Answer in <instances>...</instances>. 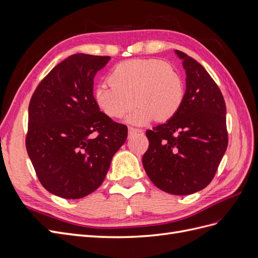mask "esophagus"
I'll return each instance as SVG.
<instances>
[{
    "instance_id": "34e87169",
    "label": "esophagus",
    "mask_w": 258,
    "mask_h": 258,
    "mask_svg": "<svg viewBox=\"0 0 258 258\" xmlns=\"http://www.w3.org/2000/svg\"><path fill=\"white\" fill-rule=\"evenodd\" d=\"M138 132H141V130H140V129H137V128H134V127H129V129H128L129 137H131V136H134V135L138 134Z\"/></svg>"
}]
</instances>
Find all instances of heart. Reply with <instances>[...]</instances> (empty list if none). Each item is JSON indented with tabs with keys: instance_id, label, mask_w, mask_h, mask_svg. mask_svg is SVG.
<instances>
[{
	"instance_id": "heart-1",
	"label": "heart",
	"mask_w": 258,
	"mask_h": 258,
	"mask_svg": "<svg viewBox=\"0 0 258 258\" xmlns=\"http://www.w3.org/2000/svg\"><path fill=\"white\" fill-rule=\"evenodd\" d=\"M107 83L97 86L93 100L99 110L114 119L123 118L135 104L128 122L143 124L155 118H172L184 101V83L176 70L158 59H132L115 66Z\"/></svg>"
}]
</instances>
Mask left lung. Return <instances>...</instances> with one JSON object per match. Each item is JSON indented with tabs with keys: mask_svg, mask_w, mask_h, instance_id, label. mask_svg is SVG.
<instances>
[{
	"mask_svg": "<svg viewBox=\"0 0 258 258\" xmlns=\"http://www.w3.org/2000/svg\"><path fill=\"white\" fill-rule=\"evenodd\" d=\"M186 71L181 108L166 123L146 131L148 148L142 162L159 189L190 195L207 187L227 150L226 105L216 83L186 53L175 50Z\"/></svg>",
	"mask_w": 258,
	"mask_h": 258,
	"instance_id": "1",
	"label": "left lung"
}]
</instances>
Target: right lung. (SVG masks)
Returning a JSON list of instances; mask_svg holds the SVG:
<instances>
[{"label": "right lung", "instance_id": "1", "mask_svg": "<svg viewBox=\"0 0 258 258\" xmlns=\"http://www.w3.org/2000/svg\"><path fill=\"white\" fill-rule=\"evenodd\" d=\"M111 57L76 53L38 84L29 104L26 147L46 190L80 199L104 181L128 128L113 121L93 100V79Z\"/></svg>", "mask_w": 258, "mask_h": 258}]
</instances>
